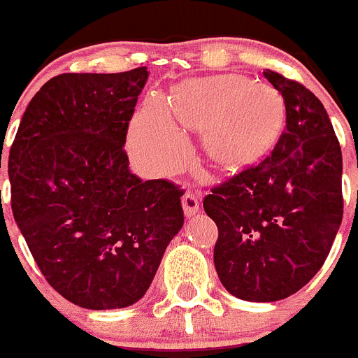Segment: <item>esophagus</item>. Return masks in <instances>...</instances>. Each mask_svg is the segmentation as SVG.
Segmentation results:
<instances>
[{
    "instance_id": "obj_1",
    "label": "esophagus",
    "mask_w": 358,
    "mask_h": 358,
    "mask_svg": "<svg viewBox=\"0 0 358 358\" xmlns=\"http://www.w3.org/2000/svg\"><path fill=\"white\" fill-rule=\"evenodd\" d=\"M182 208L184 215L186 217H193L198 210H200V203H198V198L193 193H186L182 196Z\"/></svg>"
}]
</instances>
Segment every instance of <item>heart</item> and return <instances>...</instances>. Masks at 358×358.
I'll use <instances>...</instances> for the list:
<instances>
[{"instance_id": "b5f03b06", "label": "heart", "mask_w": 358, "mask_h": 358, "mask_svg": "<svg viewBox=\"0 0 358 358\" xmlns=\"http://www.w3.org/2000/svg\"><path fill=\"white\" fill-rule=\"evenodd\" d=\"M180 125L203 130L208 153L224 164H243L263 153L280 132L284 104L268 85L242 76H214L182 83L171 104L148 99L130 127L134 160L153 174L174 169L186 153Z\"/></svg>"}]
</instances>
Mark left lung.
<instances>
[{
    "mask_svg": "<svg viewBox=\"0 0 358 358\" xmlns=\"http://www.w3.org/2000/svg\"><path fill=\"white\" fill-rule=\"evenodd\" d=\"M263 76L284 99V132L264 160L214 187L203 208L219 229L214 264L226 291L273 303L327 259L343 219V158L324 104L275 71Z\"/></svg>",
    "mask_w": 358,
    "mask_h": 358,
    "instance_id": "obj_1",
    "label": "left lung"
}]
</instances>
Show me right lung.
Returning <instances> with one entry per match:
<instances>
[{"mask_svg":"<svg viewBox=\"0 0 358 358\" xmlns=\"http://www.w3.org/2000/svg\"><path fill=\"white\" fill-rule=\"evenodd\" d=\"M146 67L66 73L31 99L8 157L12 210L48 284L87 310L137 303L184 224L182 191L129 169Z\"/></svg>","mask_w":358,"mask_h":358,"instance_id":"add662e5","label":"right lung"}]
</instances>
